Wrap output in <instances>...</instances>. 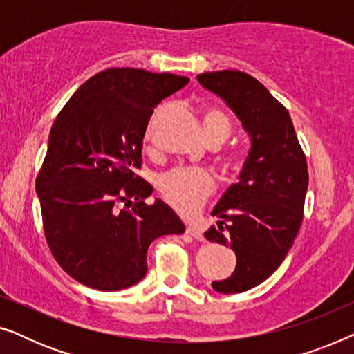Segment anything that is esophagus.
I'll list each match as a JSON object with an SVG mask.
<instances>
[{
  "label": "esophagus",
  "mask_w": 354,
  "mask_h": 354,
  "mask_svg": "<svg viewBox=\"0 0 354 354\" xmlns=\"http://www.w3.org/2000/svg\"><path fill=\"white\" fill-rule=\"evenodd\" d=\"M185 232H187L188 235H192L193 239H196V240H200V241L205 240V235H203L201 229H200V227H198V225H195V224H188Z\"/></svg>",
  "instance_id": "esophagus-1"
}]
</instances>
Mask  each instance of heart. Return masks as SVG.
Returning a JSON list of instances; mask_svg holds the SVG:
<instances>
[{"label": "heart", "mask_w": 354, "mask_h": 354, "mask_svg": "<svg viewBox=\"0 0 354 354\" xmlns=\"http://www.w3.org/2000/svg\"><path fill=\"white\" fill-rule=\"evenodd\" d=\"M201 124L205 138L209 142L224 143L229 138L232 124L224 111L216 106H206L201 113ZM151 125L145 132V140L151 138ZM236 161L235 154L225 159L227 164ZM158 190L174 209L182 214H190L200 207L214 190V177L205 169L176 167L162 174L158 180Z\"/></svg>", "instance_id": "heart-1"}]
</instances>
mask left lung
Returning a JSON list of instances; mask_svg holds the SVG:
<instances>
[{
  "mask_svg": "<svg viewBox=\"0 0 354 354\" xmlns=\"http://www.w3.org/2000/svg\"><path fill=\"white\" fill-rule=\"evenodd\" d=\"M196 79L225 101L251 140L239 182L212 211L217 225L205 232L207 240L236 254L234 274L212 282V288L241 293L270 277L297 239L309 180L306 156L287 108L254 77L217 71Z\"/></svg>",
  "mask_w": 354,
  "mask_h": 354,
  "instance_id": "1",
  "label": "left lung"
}]
</instances>
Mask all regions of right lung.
Masks as SVG:
<instances>
[{"label": "right lung", "instance_id": "add662e5", "mask_svg": "<svg viewBox=\"0 0 354 354\" xmlns=\"http://www.w3.org/2000/svg\"><path fill=\"white\" fill-rule=\"evenodd\" d=\"M190 79L143 69H106L85 82L53 124L35 188L43 230L64 272L86 287L118 292L147 275L158 236L185 225L135 174L153 111Z\"/></svg>", "mask_w": 354, "mask_h": 354}]
</instances>
